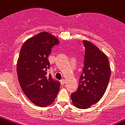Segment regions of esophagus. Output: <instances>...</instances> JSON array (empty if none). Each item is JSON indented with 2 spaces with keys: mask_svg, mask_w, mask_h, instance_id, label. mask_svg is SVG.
Here are the masks:
<instances>
[{
  "mask_svg": "<svg viewBox=\"0 0 125 125\" xmlns=\"http://www.w3.org/2000/svg\"><path fill=\"white\" fill-rule=\"evenodd\" d=\"M60 83H61V84H62V85H63V84H64L65 83V80H63H63H61Z\"/></svg>",
  "mask_w": 125,
  "mask_h": 125,
  "instance_id": "obj_1",
  "label": "esophagus"
}]
</instances>
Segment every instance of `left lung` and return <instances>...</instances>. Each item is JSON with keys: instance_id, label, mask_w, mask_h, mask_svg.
Returning a JSON list of instances; mask_svg holds the SVG:
<instances>
[{"instance_id": "8db88e82", "label": "left lung", "mask_w": 125, "mask_h": 125, "mask_svg": "<svg viewBox=\"0 0 125 125\" xmlns=\"http://www.w3.org/2000/svg\"><path fill=\"white\" fill-rule=\"evenodd\" d=\"M84 67L76 91L71 94L73 104L87 109L101 99L105 92L111 70L108 57L91 42L83 41Z\"/></svg>"}]
</instances>
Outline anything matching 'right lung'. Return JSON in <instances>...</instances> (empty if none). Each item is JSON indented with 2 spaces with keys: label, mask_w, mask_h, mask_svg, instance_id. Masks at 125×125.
<instances>
[{
  "label": "right lung",
  "mask_w": 125,
  "mask_h": 125,
  "mask_svg": "<svg viewBox=\"0 0 125 125\" xmlns=\"http://www.w3.org/2000/svg\"><path fill=\"white\" fill-rule=\"evenodd\" d=\"M59 44L58 39L46 32H41L23 43L17 60L18 81L26 97L40 107L54 102L60 83L48 74V56L51 49Z\"/></svg>",
  "instance_id": "obj_1"
}]
</instances>
